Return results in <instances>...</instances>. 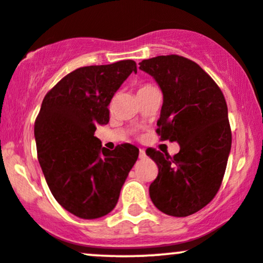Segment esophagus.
Here are the masks:
<instances>
[{"instance_id": "esophagus-1", "label": "esophagus", "mask_w": 263, "mask_h": 263, "mask_svg": "<svg viewBox=\"0 0 263 263\" xmlns=\"http://www.w3.org/2000/svg\"><path fill=\"white\" fill-rule=\"evenodd\" d=\"M146 152H144V149H140V159H144L146 158Z\"/></svg>"}]
</instances>
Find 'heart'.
Instances as JSON below:
<instances>
[{
	"mask_svg": "<svg viewBox=\"0 0 263 263\" xmlns=\"http://www.w3.org/2000/svg\"><path fill=\"white\" fill-rule=\"evenodd\" d=\"M152 87H155V86L151 85V84H144V85H141V86H140V89H138V93H140V92H143V91H146V90L152 89Z\"/></svg>",
	"mask_w": 263,
	"mask_h": 263,
	"instance_id": "heart-1",
	"label": "heart"
}]
</instances>
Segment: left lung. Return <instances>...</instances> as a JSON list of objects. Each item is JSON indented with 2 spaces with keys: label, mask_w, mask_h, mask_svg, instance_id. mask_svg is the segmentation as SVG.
Segmentation results:
<instances>
[{
  "label": "left lung",
  "mask_w": 263,
  "mask_h": 263,
  "mask_svg": "<svg viewBox=\"0 0 263 263\" xmlns=\"http://www.w3.org/2000/svg\"><path fill=\"white\" fill-rule=\"evenodd\" d=\"M140 69L163 92L157 134L180 146L173 157L147 148L158 167L149 197L162 213L184 218L206 206L222 183L231 149L228 105L218 84L188 58L159 55L142 60Z\"/></svg>",
  "instance_id": "obj_1"
}]
</instances>
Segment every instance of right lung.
<instances>
[{"label":"right lung","mask_w":263,"mask_h":263,"mask_svg":"<svg viewBox=\"0 0 263 263\" xmlns=\"http://www.w3.org/2000/svg\"><path fill=\"white\" fill-rule=\"evenodd\" d=\"M132 71L134 60L90 65L65 75L47 92L34 122L39 164L55 200L75 216L98 219L116 206L138 148L108 151L93 134L110 120L111 99Z\"/></svg>","instance_id":"add662e5"}]
</instances>
